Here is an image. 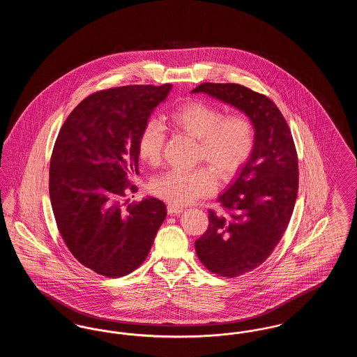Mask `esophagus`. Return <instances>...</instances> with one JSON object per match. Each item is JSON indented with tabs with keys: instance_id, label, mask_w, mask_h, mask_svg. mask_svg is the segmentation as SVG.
Segmentation results:
<instances>
[{
	"instance_id": "1",
	"label": "esophagus",
	"mask_w": 357,
	"mask_h": 357,
	"mask_svg": "<svg viewBox=\"0 0 357 357\" xmlns=\"http://www.w3.org/2000/svg\"><path fill=\"white\" fill-rule=\"evenodd\" d=\"M183 211V207H179V206H175V204H169L167 206V213L170 215H178Z\"/></svg>"
}]
</instances>
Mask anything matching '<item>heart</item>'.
<instances>
[{
	"label": "heart",
	"mask_w": 357,
	"mask_h": 357,
	"mask_svg": "<svg viewBox=\"0 0 357 357\" xmlns=\"http://www.w3.org/2000/svg\"><path fill=\"white\" fill-rule=\"evenodd\" d=\"M171 126L198 140L197 162H206L222 179H230L250 159L255 144V123L245 114H230L210 102L191 100L169 114ZM166 132L158 121H149L139 136V158L150 165L160 163ZM218 186L215 172L207 167L197 170H171L158 176L153 192L175 206L191 204L213 194Z\"/></svg>",
	"instance_id": "obj_1"
}]
</instances>
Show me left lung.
<instances>
[{
    "label": "left lung",
    "mask_w": 357,
    "mask_h": 357,
    "mask_svg": "<svg viewBox=\"0 0 357 357\" xmlns=\"http://www.w3.org/2000/svg\"><path fill=\"white\" fill-rule=\"evenodd\" d=\"M191 92L230 104L255 123L253 153L218 197L227 215L208 210V227L195 241L206 269L234 278L265 262L284 236L298 190L297 153L287 120L265 95L231 83H204Z\"/></svg>",
    "instance_id": "obj_1"
}]
</instances>
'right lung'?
Wrapping results in <instances>:
<instances>
[{
    "label": "right lung",
    "instance_id": "add662e5",
    "mask_svg": "<svg viewBox=\"0 0 357 357\" xmlns=\"http://www.w3.org/2000/svg\"><path fill=\"white\" fill-rule=\"evenodd\" d=\"M171 84L126 85L89 95L64 121L52 153L50 197L57 229L85 268L105 277L134 272L166 218L153 198L120 204L137 175V142Z\"/></svg>",
    "mask_w": 357,
    "mask_h": 357
}]
</instances>
